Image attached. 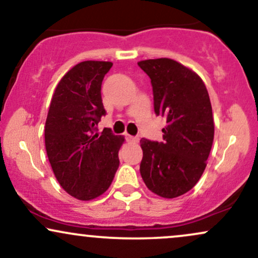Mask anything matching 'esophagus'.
I'll return each instance as SVG.
<instances>
[{
	"label": "esophagus",
	"instance_id": "esophagus-1",
	"mask_svg": "<svg viewBox=\"0 0 258 258\" xmlns=\"http://www.w3.org/2000/svg\"><path fill=\"white\" fill-rule=\"evenodd\" d=\"M126 139L128 142H132V143H138V141H139L138 137H133V136H130V135L126 136Z\"/></svg>",
	"mask_w": 258,
	"mask_h": 258
}]
</instances>
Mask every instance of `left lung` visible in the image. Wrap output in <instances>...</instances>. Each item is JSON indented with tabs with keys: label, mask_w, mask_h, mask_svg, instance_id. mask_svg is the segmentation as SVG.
I'll return each mask as SVG.
<instances>
[{
	"label": "left lung",
	"mask_w": 258,
	"mask_h": 258,
	"mask_svg": "<svg viewBox=\"0 0 258 258\" xmlns=\"http://www.w3.org/2000/svg\"><path fill=\"white\" fill-rule=\"evenodd\" d=\"M149 76L154 111L166 119L162 142L142 138L141 176L149 190L166 199L180 197L200 179L214 142V117L203 80L168 58L138 63Z\"/></svg>",
	"instance_id": "obj_1"
}]
</instances>
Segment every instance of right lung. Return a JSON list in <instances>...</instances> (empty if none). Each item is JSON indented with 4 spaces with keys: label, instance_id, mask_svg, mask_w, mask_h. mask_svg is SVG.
Segmentation results:
<instances>
[{
    "label": "right lung",
    "instance_id": "right-lung-1",
    "mask_svg": "<svg viewBox=\"0 0 258 258\" xmlns=\"http://www.w3.org/2000/svg\"><path fill=\"white\" fill-rule=\"evenodd\" d=\"M110 61H81L59 81L53 94L44 143L53 172L61 188L79 200H92L111 184L119 167L123 137L110 128L96 133L106 114L102 81Z\"/></svg>",
    "mask_w": 258,
    "mask_h": 258
}]
</instances>
